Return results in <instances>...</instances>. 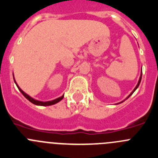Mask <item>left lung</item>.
I'll return each instance as SVG.
<instances>
[{"label":"left lung","instance_id":"left-lung-1","mask_svg":"<svg viewBox=\"0 0 158 158\" xmlns=\"http://www.w3.org/2000/svg\"><path fill=\"white\" fill-rule=\"evenodd\" d=\"M142 72H141V75H140V77H139V82H138V84H137V85H136V87H135V89H134V90H133V91L131 92V94H130V95H129V96H127V98H126V99H125V100H127V98H129L130 96H131V95L133 94V93H134V92H135V90H136V89H138V87H139V85H140V82H141V80H142ZM124 100H123V101H122V102H123V101H124ZM122 102H120V103H122ZM120 103H118V104H120Z\"/></svg>","mask_w":158,"mask_h":158}]
</instances>
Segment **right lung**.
<instances>
[{
  "label": "right lung",
  "instance_id": "1",
  "mask_svg": "<svg viewBox=\"0 0 158 158\" xmlns=\"http://www.w3.org/2000/svg\"><path fill=\"white\" fill-rule=\"evenodd\" d=\"M13 79H14V81H15V83H16V86H17V88L19 89V90L20 91V93H22V94L24 96V97L26 99H27V100H29L30 102H31L32 104H35V105H39V106H50V105H53V104H57V103H58L59 101H61V100L63 99L64 97V95H62V96H60V97H58V98L55 99V100H51V101H40V100H35V99L32 98L31 96H30L29 95H27V93H25L19 87V85H18L17 84H16V81H15V78H14V75H13Z\"/></svg>",
  "mask_w": 158,
  "mask_h": 158
}]
</instances>
